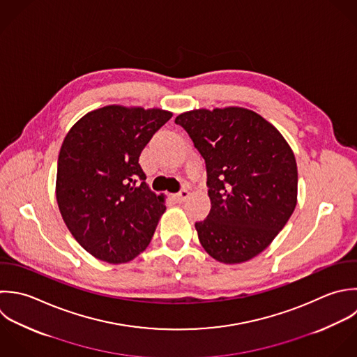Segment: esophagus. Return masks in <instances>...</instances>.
<instances>
[{
	"label": "esophagus",
	"mask_w": 357,
	"mask_h": 357,
	"mask_svg": "<svg viewBox=\"0 0 357 357\" xmlns=\"http://www.w3.org/2000/svg\"><path fill=\"white\" fill-rule=\"evenodd\" d=\"M189 190L188 189H182L181 192H178V193H175L174 195V199H175V202H178V203H183L188 197H189Z\"/></svg>",
	"instance_id": "obj_1"
}]
</instances>
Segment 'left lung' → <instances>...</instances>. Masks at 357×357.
<instances>
[{
  "instance_id": "left-lung-1",
  "label": "left lung",
  "mask_w": 357,
  "mask_h": 357,
  "mask_svg": "<svg viewBox=\"0 0 357 357\" xmlns=\"http://www.w3.org/2000/svg\"><path fill=\"white\" fill-rule=\"evenodd\" d=\"M175 123L206 161L211 210L195 224L202 246L225 264L256 257L296 207L292 149L275 126L241 107L188 111Z\"/></svg>"
}]
</instances>
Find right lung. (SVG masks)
<instances>
[{
	"label": "right lung",
	"mask_w": 357,
	"mask_h": 357,
	"mask_svg": "<svg viewBox=\"0 0 357 357\" xmlns=\"http://www.w3.org/2000/svg\"><path fill=\"white\" fill-rule=\"evenodd\" d=\"M171 116L160 108L107 105L65 136L56 202L69 232L96 259L128 263L149 246L165 204L144 182L139 157Z\"/></svg>",
	"instance_id": "right-lung-1"
}]
</instances>
